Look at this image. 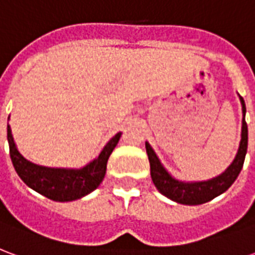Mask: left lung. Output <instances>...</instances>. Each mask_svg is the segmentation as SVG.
<instances>
[{
	"label": "left lung",
	"instance_id": "8db88e82",
	"mask_svg": "<svg viewBox=\"0 0 255 255\" xmlns=\"http://www.w3.org/2000/svg\"><path fill=\"white\" fill-rule=\"evenodd\" d=\"M239 98H241L242 111H243L242 139L241 144H239V150H238L235 160L232 161V164L228 166V169L224 173H221L220 176L212 179V180L184 183L173 179L165 171V168L161 165L160 160L155 155L154 150L151 149V146L146 142V153L149 155L151 179H153V183H154L157 190L162 195L171 198L172 201H175L177 203H183V205H201V203L212 201L213 198L227 191L232 186V183L235 182L238 175L241 173L247 151V124L246 120H245L246 106H245L243 98L242 97H239Z\"/></svg>",
	"mask_w": 255,
	"mask_h": 255
}]
</instances>
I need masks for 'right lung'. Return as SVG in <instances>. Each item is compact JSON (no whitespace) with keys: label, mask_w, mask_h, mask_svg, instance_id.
Returning a JSON list of instances; mask_svg holds the SVG:
<instances>
[{"label":"right lung","mask_w":255,"mask_h":255,"mask_svg":"<svg viewBox=\"0 0 255 255\" xmlns=\"http://www.w3.org/2000/svg\"><path fill=\"white\" fill-rule=\"evenodd\" d=\"M122 133H116L108 142L101 154L89 165L80 169H61V168H47L32 164L25 160L16 149L13 136L10 132V127L8 126V143L10 160L14 166V171L23 182L45 195L49 199L67 202L87 195L89 192L94 191L101 182L104 180L106 173V164L108 158L112 154L113 149L116 147Z\"/></svg>","instance_id":"obj_1"}]
</instances>
